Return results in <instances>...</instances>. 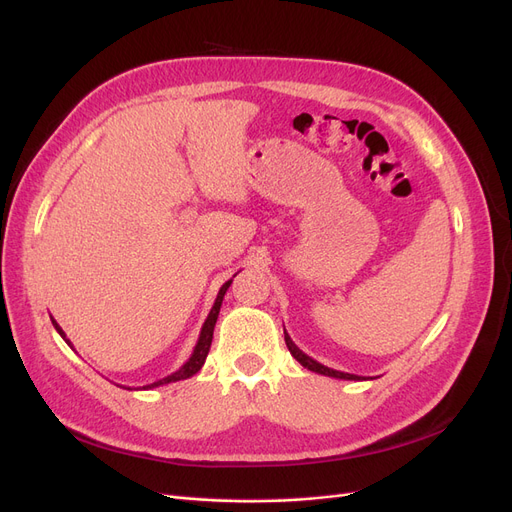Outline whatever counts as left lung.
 <instances>
[{"label":"left lung","mask_w":512,"mask_h":512,"mask_svg":"<svg viewBox=\"0 0 512 512\" xmlns=\"http://www.w3.org/2000/svg\"><path fill=\"white\" fill-rule=\"evenodd\" d=\"M284 340H286V346H288V351H290V355L297 359L303 367H307L309 371H315V373H321V375H328V378H336V380H355V382H361V380H367V378H363V375H355V373H344V371H336V369H332V367H326V365H321L319 361H315V359H311L309 355H305L301 348L292 342V338L286 334V330H284Z\"/></svg>","instance_id":"8db88e82"}]
</instances>
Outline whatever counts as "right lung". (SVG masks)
<instances>
[{
    "instance_id": "add662e5",
    "label": "right lung",
    "mask_w": 512,
    "mask_h": 512,
    "mask_svg": "<svg viewBox=\"0 0 512 512\" xmlns=\"http://www.w3.org/2000/svg\"><path fill=\"white\" fill-rule=\"evenodd\" d=\"M230 284H232V280H228L226 284H222V288H220V292H218V297H215L213 307H211V311H209V315H207V319H205V324H203V328H201L199 340H197V344H195V348H193L191 357H188V359H186V363H184L182 367H178L174 373L166 375V378H161V380H157V382H153V384L143 386V390H151V388H157V386H166V384H172V382H178V380L193 378V375L203 367V363H205V359H207V353H209L211 340H213V328H215V321H218L220 307H222V301H224V294H226V290L230 288ZM51 324H53V328L58 330V334L68 342V346H72V342L66 338L64 330L58 326V321H56V319H51Z\"/></svg>"
}]
</instances>
